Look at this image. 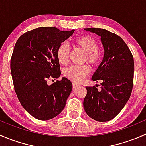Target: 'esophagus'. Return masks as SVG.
I'll use <instances>...</instances> for the list:
<instances>
[{
  "mask_svg": "<svg viewBox=\"0 0 146 146\" xmlns=\"http://www.w3.org/2000/svg\"><path fill=\"white\" fill-rule=\"evenodd\" d=\"M79 87V85H78V84H76V83H73V88H78Z\"/></svg>",
  "mask_w": 146,
  "mask_h": 146,
  "instance_id": "obj_1",
  "label": "esophagus"
}]
</instances>
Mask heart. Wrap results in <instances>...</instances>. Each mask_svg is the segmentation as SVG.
Instances as JSON below:
<instances>
[{
    "label": "heart",
    "instance_id": "obj_1",
    "mask_svg": "<svg viewBox=\"0 0 146 146\" xmlns=\"http://www.w3.org/2000/svg\"><path fill=\"white\" fill-rule=\"evenodd\" d=\"M74 44L82 50L85 54V61H88L92 66H98L102 58L100 51L98 49V43L93 37L88 35L79 36L74 40ZM70 49L66 43L61 44L56 51V56L58 62L66 65L69 61ZM89 67L87 66H71L64 70V75L66 78L72 82L80 83L85 77L90 74Z\"/></svg>",
    "mask_w": 146,
    "mask_h": 146
}]
</instances>
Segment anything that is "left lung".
<instances>
[{"instance_id":"obj_1","label":"left lung","mask_w":146,"mask_h":146,"mask_svg":"<svg viewBox=\"0 0 146 146\" xmlns=\"http://www.w3.org/2000/svg\"><path fill=\"white\" fill-rule=\"evenodd\" d=\"M84 29L99 36L104 48L102 61L92 77L93 81H101V89L86 87L84 110L94 120L108 121L121 111L131 94L133 56L123 39L116 34L101 28Z\"/></svg>"}]
</instances>
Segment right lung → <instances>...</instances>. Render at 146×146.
Returning a JSON list of instances; mask_svg holds the SVG:
<instances>
[{
	"label": "right lung",
	"instance_id": "add662e5",
	"mask_svg": "<svg viewBox=\"0 0 146 146\" xmlns=\"http://www.w3.org/2000/svg\"><path fill=\"white\" fill-rule=\"evenodd\" d=\"M74 31L36 28L23 34L15 45L10 61L15 90L22 106L36 119L49 120L58 116L71 92L73 85L66 78L51 85L47 80L61 76L57 48Z\"/></svg>",
	"mask_w": 146,
	"mask_h": 146
}]
</instances>
